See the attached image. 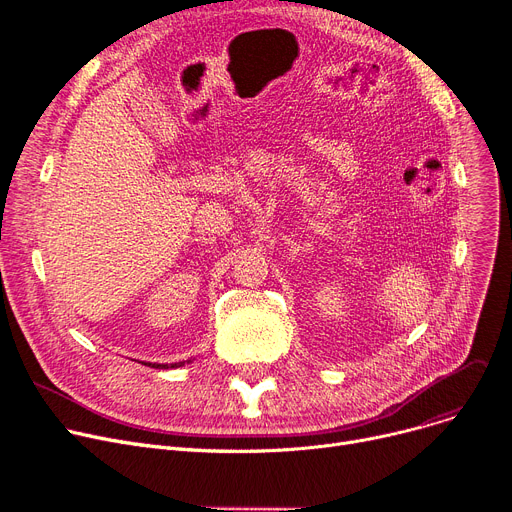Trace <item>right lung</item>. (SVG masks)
Returning <instances> with one entry per match:
<instances>
[{"label":"right lung","instance_id":"add662e5","mask_svg":"<svg viewBox=\"0 0 512 512\" xmlns=\"http://www.w3.org/2000/svg\"><path fill=\"white\" fill-rule=\"evenodd\" d=\"M186 363H191V361H186ZM143 365H149V367H155V369H159V367L168 369V367H182L184 361H182V363H172V365H164V363H143Z\"/></svg>","mask_w":512,"mask_h":512}]
</instances>
